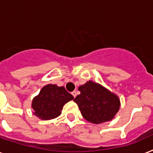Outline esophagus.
<instances>
[{"label": "esophagus", "mask_w": 153, "mask_h": 153, "mask_svg": "<svg viewBox=\"0 0 153 153\" xmlns=\"http://www.w3.org/2000/svg\"><path fill=\"white\" fill-rule=\"evenodd\" d=\"M71 94H72V96L74 97H75L77 95V92L76 91H73L72 93H71Z\"/></svg>", "instance_id": "esophagus-1"}]
</instances>
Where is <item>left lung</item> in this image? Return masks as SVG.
Returning a JSON list of instances; mask_svg holds the SVG:
<instances>
[{
  "label": "left lung",
  "instance_id": "left-lung-1",
  "mask_svg": "<svg viewBox=\"0 0 153 153\" xmlns=\"http://www.w3.org/2000/svg\"><path fill=\"white\" fill-rule=\"evenodd\" d=\"M81 94L74 99L83 118L92 123L110 121L120 110V99L98 83L89 81L79 87Z\"/></svg>",
  "mask_w": 153,
  "mask_h": 153
}]
</instances>
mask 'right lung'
<instances>
[{"label":"right lung","mask_w":153,"mask_h":153,"mask_svg":"<svg viewBox=\"0 0 153 153\" xmlns=\"http://www.w3.org/2000/svg\"><path fill=\"white\" fill-rule=\"evenodd\" d=\"M74 97L64 86L48 84L41 89L38 96L33 99V114L39 119L48 120L58 117L66 103L73 100Z\"/></svg>","instance_id":"obj_1"}]
</instances>
